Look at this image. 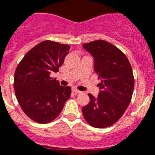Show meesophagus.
I'll return each instance as SVG.
<instances>
[{"instance_id":"34e87169","label":"esophagus","mask_w":155,"mask_h":155,"mask_svg":"<svg viewBox=\"0 0 155 155\" xmlns=\"http://www.w3.org/2000/svg\"><path fill=\"white\" fill-rule=\"evenodd\" d=\"M72 91H73L75 94H80V93H82V92L80 91H79V90H77V89H75V88H72Z\"/></svg>"}]
</instances>
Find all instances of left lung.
I'll return each mask as SVG.
<instances>
[{"label":"left lung","mask_w":155,"mask_h":155,"mask_svg":"<svg viewBox=\"0 0 155 155\" xmlns=\"http://www.w3.org/2000/svg\"><path fill=\"white\" fill-rule=\"evenodd\" d=\"M94 58V70L101 79L97 97L88 94L90 102L82 109L90 125L107 128L117 121L128 108L134 90L132 66L124 53L104 40L83 45Z\"/></svg>","instance_id":"left-lung-1"}]
</instances>
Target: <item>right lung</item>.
Listing matches in <instances>:
<instances>
[{
    "instance_id": "add662e5",
    "label": "right lung",
    "mask_w": 155,
    "mask_h": 155,
    "mask_svg": "<svg viewBox=\"0 0 155 155\" xmlns=\"http://www.w3.org/2000/svg\"><path fill=\"white\" fill-rule=\"evenodd\" d=\"M70 45L52 41L38 44L26 53L14 76V90L27 117L40 124L55 119L71 94L70 87L61 86L52 72L58 71Z\"/></svg>"
}]
</instances>
